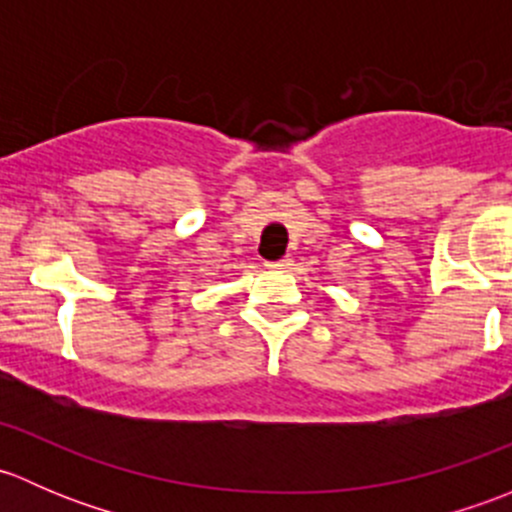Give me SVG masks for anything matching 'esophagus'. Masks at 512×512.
<instances>
[{
	"label": "esophagus",
	"instance_id": "34e87169",
	"mask_svg": "<svg viewBox=\"0 0 512 512\" xmlns=\"http://www.w3.org/2000/svg\"><path fill=\"white\" fill-rule=\"evenodd\" d=\"M267 270H275V272H287L292 270V257H282V260L277 262H265Z\"/></svg>",
	"mask_w": 512,
	"mask_h": 512
}]
</instances>
